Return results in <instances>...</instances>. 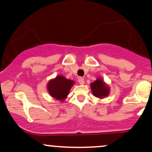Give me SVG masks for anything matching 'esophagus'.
I'll use <instances>...</instances> for the list:
<instances>
[{"label": "esophagus", "instance_id": "esophagus-1", "mask_svg": "<svg viewBox=\"0 0 152 152\" xmlns=\"http://www.w3.org/2000/svg\"><path fill=\"white\" fill-rule=\"evenodd\" d=\"M78 83H79L81 85L84 84V83H85L84 78H78Z\"/></svg>", "mask_w": 152, "mask_h": 152}]
</instances>
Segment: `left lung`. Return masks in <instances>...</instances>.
I'll use <instances>...</instances> for the list:
<instances>
[{
    "mask_svg": "<svg viewBox=\"0 0 152 152\" xmlns=\"http://www.w3.org/2000/svg\"><path fill=\"white\" fill-rule=\"evenodd\" d=\"M90 87L94 96L100 99H104L110 94L109 85L106 84L102 78H97L96 81L91 83Z\"/></svg>",
    "mask_w": 152,
    "mask_h": 152,
    "instance_id": "1",
    "label": "left lung"
}]
</instances>
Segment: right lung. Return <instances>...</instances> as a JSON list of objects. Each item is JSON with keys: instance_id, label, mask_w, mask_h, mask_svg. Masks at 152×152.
Listing matches in <instances>:
<instances>
[{"instance_id": "1", "label": "right lung", "mask_w": 152, "mask_h": 152, "mask_svg": "<svg viewBox=\"0 0 152 152\" xmlns=\"http://www.w3.org/2000/svg\"><path fill=\"white\" fill-rule=\"evenodd\" d=\"M74 83L75 82L73 80L68 79L62 75H58L54 78L49 80L46 88L50 96L63 102L67 98Z\"/></svg>"}]
</instances>
